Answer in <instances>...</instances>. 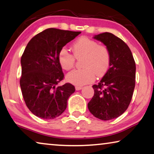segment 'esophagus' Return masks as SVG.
I'll return each instance as SVG.
<instances>
[{
	"label": "esophagus",
	"mask_w": 154,
	"mask_h": 154,
	"mask_svg": "<svg viewBox=\"0 0 154 154\" xmlns=\"http://www.w3.org/2000/svg\"><path fill=\"white\" fill-rule=\"evenodd\" d=\"M75 90L76 91H79V90H80V89H82V87H75Z\"/></svg>",
	"instance_id": "esophagus-1"
}]
</instances>
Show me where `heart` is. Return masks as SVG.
<instances>
[{
  "instance_id": "heart-1",
  "label": "heart",
  "mask_w": 154,
  "mask_h": 154,
  "mask_svg": "<svg viewBox=\"0 0 154 154\" xmlns=\"http://www.w3.org/2000/svg\"><path fill=\"white\" fill-rule=\"evenodd\" d=\"M74 55L63 48L59 52L58 60L63 69L69 70L74 67L75 59L82 58L81 69L69 72L66 79L74 85L81 86L94 81L95 75L101 78L106 74L110 64V52L108 48L98 44L95 40L81 37L72 45Z\"/></svg>"
}]
</instances>
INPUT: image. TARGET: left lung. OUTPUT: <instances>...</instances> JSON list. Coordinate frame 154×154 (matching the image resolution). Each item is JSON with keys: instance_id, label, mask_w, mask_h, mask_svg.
Returning <instances> with one entry per match:
<instances>
[{"instance_id": "8db88e82", "label": "left lung", "mask_w": 154, "mask_h": 154, "mask_svg": "<svg viewBox=\"0 0 154 154\" xmlns=\"http://www.w3.org/2000/svg\"><path fill=\"white\" fill-rule=\"evenodd\" d=\"M110 52V64L102 79L93 85L94 95L88 108L101 120L115 119L122 115L132 100L135 87L136 63L128 45L110 32L95 35Z\"/></svg>"}]
</instances>
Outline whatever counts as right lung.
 Returning <instances> with one entry per match:
<instances>
[{
    "instance_id": "1",
    "label": "right lung",
    "mask_w": 154,
    "mask_h": 154,
    "mask_svg": "<svg viewBox=\"0 0 154 154\" xmlns=\"http://www.w3.org/2000/svg\"><path fill=\"white\" fill-rule=\"evenodd\" d=\"M80 33L50 28L28 43L21 57L20 85L25 104L37 117L52 119L66 109L75 87L70 83L57 87L64 79L58 55L63 47Z\"/></svg>"
}]
</instances>
